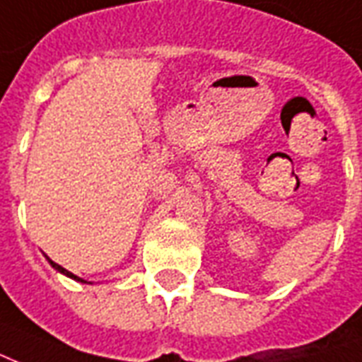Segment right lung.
I'll return each mask as SVG.
<instances>
[{
  "instance_id": "add662e5",
  "label": "right lung",
  "mask_w": 362,
  "mask_h": 362,
  "mask_svg": "<svg viewBox=\"0 0 362 362\" xmlns=\"http://www.w3.org/2000/svg\"><path fill=\"white\" fill-rule=\"evenodd\" d=\"M49 263H52V267L53 269H57L59 272H63V274H66V276H71V278H74V280H80L78 276H74V274H72V272H69V270H65L63 269V267H61V264H57V263H53L52 259H49ZM82 282H84V280H82Z\"/></svg>"
}]
</instances>
